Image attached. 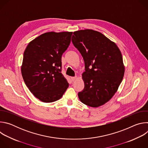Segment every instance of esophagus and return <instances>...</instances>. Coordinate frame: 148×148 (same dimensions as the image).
Wrapping results in <instances>:
<instances>
[{"label": "esophagus", "mask_w": 148, "mask_h": 148, "mask_svg": "<svg viewBox=\"0 0 148 148\" xmlns=\"http://www.w3.org/2000/svg\"><path fill=\"white\" fill-rule=\"evenodd\" d=\"M71 79L72 81H74L77 79V77H71Z\"/></svg>", "instance_id": "esophagus-1"}]
</instances>
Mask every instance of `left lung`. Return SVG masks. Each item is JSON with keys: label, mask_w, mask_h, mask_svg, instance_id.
<instances>
[{"label": "left lung", "mask_w": 148, "mask_h": 148, "mask_svg": "<svg viewBox=\"0 0 148 148\" xmlns=\"http://www.w3.org/2000/svg\"><path fill=\"white\" fill-rule=\"evenodd\" d=\"M72 42L82 55L85 71L82 74L84 88L79 100L96 108L109 101L122 81L125 67L121 52L114 42L91 29L75 31Z\"/></svg>", "instance_id": "1"}]
</instances>
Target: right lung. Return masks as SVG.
<instances>
[{
	"label": "right lung",
	"mask_w": 148,
	"mask_h": 148,
	"mask_svg": "<svg viewBox=\"0 0 148 148\" xmlns=\"http://www.w3.org/2000/svg\"><path fill=\"white\" fill-rule=\"evenodd\" d=\"M73 32H47L27 45L21 72L26 86L43 102L60 99L69 84L61 74V56L69 47Z\"/></svg>",
	"instance_id": "right-lung-1"
}]
</instances>
